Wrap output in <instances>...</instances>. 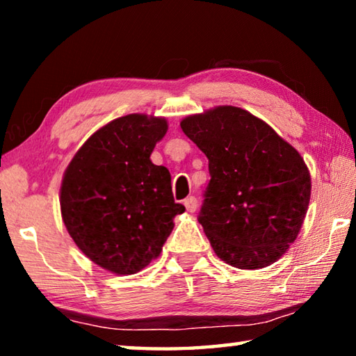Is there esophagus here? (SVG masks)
<instances>
[{"label":"esophagus","mask_w":356,"mask_h":356,"mask_svg":"<svg viewBox=\"0 0 356 356\" xmlns=\"http://www.w3.org/2000/svg\"><path fill=\"white\" fill-rule=\"evenodd\" d=\"M184 206H185V209L186 210H188V212H195V210H196V207H197V200H196V197L195 196H188V197H186V200L184 201Z\"/></svg>","instance_id":"34e87169"}]
</instances>
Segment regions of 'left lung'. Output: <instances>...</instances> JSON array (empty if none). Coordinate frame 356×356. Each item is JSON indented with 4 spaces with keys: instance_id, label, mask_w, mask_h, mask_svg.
<instances>
[{
    "instance_id": "left-lung-1",
    "label": "left lung",
    "mask_w": 356,
    "mask_h": 356,
    "mask_svg": "<svg viewBox=\"0 0 356 356\" xmlns=\"http://www.w3.org/2000/svg\"><path fill=\"white\" fill-rule=\"evenodd\" d=\"M209 159L200 222L221 261L268 267L297 238L308 212L311 176L298 150L267 122L222 105L180 122Z\"/></svg>"
}]
</instances>
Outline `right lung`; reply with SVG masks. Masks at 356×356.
Instances as JSON below:
<instances>
[{
    "label": "right lung",
    "instance_id": "1",
    "mask_svg": "<svg viewBox=\"0 0 356 356\" xmlns=\"http://www.w3.org/2000/svg\"><path fill=\"white\" fill-rule=\"evenodd\" d=\"M165 118L127 114L99 129L64 172L61 215L83 254L116 275H134L160 256L185 212L171 174L150 161L166 135Z\"/></svg>",
    "mask_w": 356,
    "mask_h": 356
}]
</instances>
